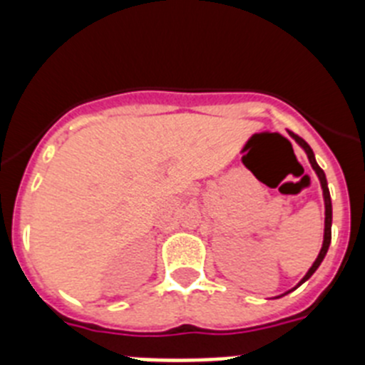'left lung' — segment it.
<instances>
[{
    "label": "left lung",
    "mask_w": 365,
    "mask_h": 365,
    "mask_svg": "<svg viewBox=\"0 0 365 365\" xmlns=\"http://www.w3.org/2000/svg\"><path fill=\"white\" fill-rule=\"evenodd\" d=\"M289 135H291V137L294 138L296 143L299 144V148H302V150L305 151V153H307L309 163H311L312 170H314L316 175H318V179H320L322 192H324V202H325V228H324V243H322L320 254H318V257H316V259H314V263H312V267H311V269L307 270V274H305V276H303L302 282H299L298 285H296V287H299V285H302V283L307 282V279L311 278L312 274L316 272V269H318V267L322 265V261H324L325 254H327L329 245H331V225H333V205H331V193H329V188H327V179H325V173H324V170H322V168L318 166V163H316L314 153H312L311 146H309V144L305 143V140H303L302 137H298V135H296V133H292V131H289ZM296 287H294V289H296ZM294 289H292V291H294ZM289 292H291V291H289ZM285 294H287V292H285Z\"/></svg>",
    "instance_id": "8db88e82"
}]
</instances>
